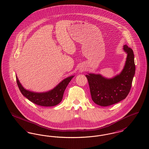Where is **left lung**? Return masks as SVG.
Masks as SVG:
<instances>
[{"label": "left lung", "instance_id": "8db88e82", "mask_svg": "<svg viewBox=\"0 0 149 149\" xmlns=\"http://www.w3.org/2000/svg\"><path fill=\"white\" fill-rule=\"evenodd\" d=\"M123 49L127 56L124 68L119 74L110 79L93 73L85 75L93 101L99 106L116 104L125 99L130 91L135 73L134 54L133 50L126 45Z\"/></svg>", "mask_w": 149, "mask_h": 149}]
</instances>
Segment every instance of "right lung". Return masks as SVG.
<instances>
[{
  "mask_svg": "<svg viewBox=\"0 0 149 149\" xmlns=\"http://www.w3.org/2000/svg\"><path fill=\"white\" fill-rule=\"evenodd\" d=\"M74 77L72 75L65 78L52 89L48 92L42 93L34 92L26 89L22 85L16 75L17 85L22 94L29 100L37 105L43 107L55 106L62 100L64 91Z\"/></svg>",
  "mask_w": 149,
  "mask_h": 149,
  "instance_id": "add662e5",
  "label": "right lung"
}]
</instances>
